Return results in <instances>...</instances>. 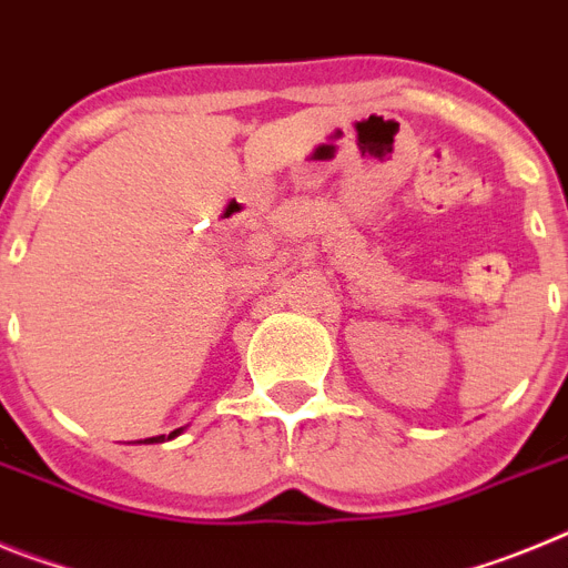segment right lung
Here are the masks:
<instances>
[{
  "label": "right lung",
  "mask_w": 568,
  "mask_h": 568,
  "mask_svg": "<svg viewBox=\"0 0 568 568\" xmlns=\"http://www.w3.org/2000/svg\"><path fill=\"white\" fill-rule=\"evenodd\" d=\"M182 433H184V429H173L168 438H164V435H159V438H148V440H150V444H159V440H170V438H175V435H182Z\"/></svg>",
  "instance_id": "1"
}]
</instances>
